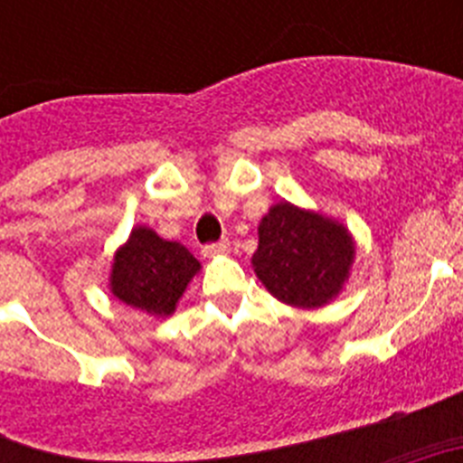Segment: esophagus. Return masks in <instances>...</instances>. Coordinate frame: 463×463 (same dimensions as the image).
<instances>
[{
    "label": "esophagus",
    "instance_id": "obj_1",
    "mask_svg": "<svg viewBox=\"0 0 463 463\" xmlns=\"http://www.w3.org/2000/svg\"><path fill=\"white\" fill-rule=\"evenodd\" d=\"M203 257H215V255H222V252H229V239L218 241V243H208L203 245Z\"/></svg>",
    "mask_w": 463,
    "mask_h": 463
}]
</instances>
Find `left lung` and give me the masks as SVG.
Segmentation results:
<instances>
[{"label":"left lung","mask_w":463,"mask_h":463,"mask_svg":"<svg viewBox=\"0 0 463 463\" xmlns=\"http://www.w3.org/2000/svg\"><path fill=\"white\" fill-rule=\"evenodd\" d=\"M354 241L345 227L288 202L269 208L260 222L252 267L282 304L320 308L336 298L350 276Z\"/></svg>","instance_id":"obj_1"}]
</instances>
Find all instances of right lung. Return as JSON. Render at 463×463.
<instances>
[{
	"label": "right lung",
	"mask_w": 463,
	"mask_h": 463,
	"mask_svg": "<svg viewBox=\"0 0 463 463\" xmlns=\"http://www.w3.org/2000/svg\"><path fill=\"white\" fill-rule=\"evenodd\" d=\"M199 269L202 264L185 245L159 239L148 227H134L113 257L109 285L122 304L169 317Z\"/></svg>",
	"instance_id": "right-lung-1"
}]
</instances>
